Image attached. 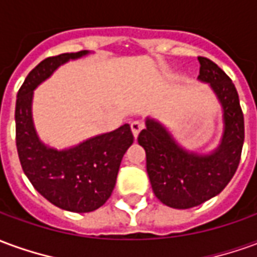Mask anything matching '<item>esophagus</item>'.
<instances>
[{"instance_id":"1","label":"esophagus","mask_w":257,"mask_h":257,"mask_svg":"<svg viewBox=\"0 0 257 257\" xmlns=\"http://www.w3.org/2000/svg\"><path fill=\"white\" fill-rule=\"evenodd\" d=\"M145 128V123L140 122V121H134L131 123V129H132V134H134L135 138H138V135L140 134V131Z\"/></svg>"}]
</instances>
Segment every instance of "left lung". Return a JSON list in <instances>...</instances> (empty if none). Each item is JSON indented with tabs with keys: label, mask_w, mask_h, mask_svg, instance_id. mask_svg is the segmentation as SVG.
<instances>
[{
	"label": "left lung",
	"mask_w": 257,
	"mask_h": 257,
	"mask_svg": "<svg viewBox=\"0 0 257 257\" xmlns=\"http://www.w3.org/2000/svg\"><path fill=\"white\" fill-rule=\"evenodd\" d=\"M198 78L209 82L224 111V135L209 156L182 150L167 129L147 119L138 142L146 150L151 187L162 204L189 209L204 204L226 187L237 171L242 153L245 126L239 97L230 77L210 59L198 56Z\"/></svg>",
	"instance_id": "obj_1"
}]
</instances>
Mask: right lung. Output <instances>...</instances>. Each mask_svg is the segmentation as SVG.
Wrapping results in <instances>:
<instances>
[{
    "label": "right lung",
    "mask_w": 257,
    "mask_h": 257,
    "mask_svg": "<svg viewBox=\"0 0 257 257\" xmlns=\"http://www.w3.org/2000/svg\"><path fill=\"white\" fill-rule=\"evenodd\" d=\"M86 53L81 51L44 59L26 77L15 108L16 147L23 172L51 204L77 213L96 210L110 198L121 160L134 143L128 123L64 151L48 149L37 138L31 119L33 90L60 64Z\"/></svg>",
    "instance_id": "1"
}]
</instances>
